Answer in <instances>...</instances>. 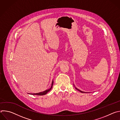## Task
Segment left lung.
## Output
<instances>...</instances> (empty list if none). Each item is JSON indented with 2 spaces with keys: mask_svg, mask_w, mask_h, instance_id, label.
I'll list each match as a JSON object with an SVG mask.
<instances>
[{
  "mask_svg": "<svg viewBox=\"0 0 120 120\" xmlns=\"http://www.w3.org/2000/svg\"><path fill=\"white\" fill-rule=\"evenodd\" d=\"M76 88V90H78V91H80V92H81V93H84V92H82V91H80V90H79V89H77V88Z\"/></svg>",
  "mask_w": 120,
  "mask_h": 120,
  "instance_id": "1",
  "label": "left lung"
}]
</instances>
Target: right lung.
<instances>
[{
    "instance_id": "1",
    "label": "right lung",
    "mask_w": 120,
    "mask_h": 120,
    "mask_svg": "<svg viewBox=\"0 0 120 120\" xmlns=\"http://www.w3.org/2000/svg\"><path fill=\"white\" fill-rule=\"evenodd\" d=\"M53 83H54V81L53 80V82H52V85H51V87L48 89V90H46L43 92H40V93H37V94H33V95H45V94H46L48 92H49L51 89H52V87H53Z\"/></svg>"
}]
</instances>
